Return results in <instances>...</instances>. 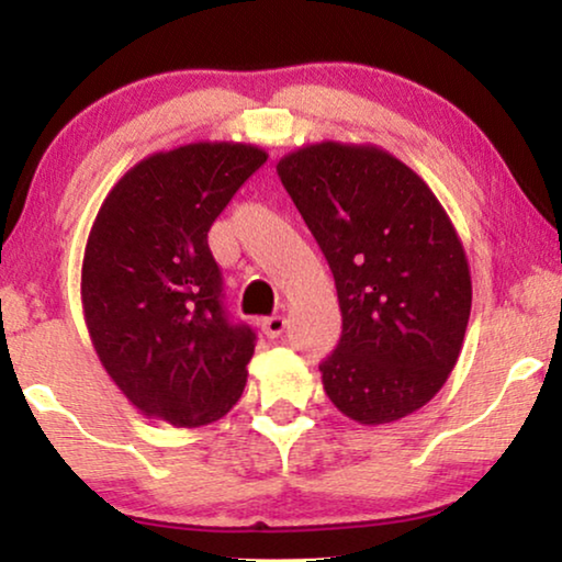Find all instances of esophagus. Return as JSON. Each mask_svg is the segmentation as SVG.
I'll return each instance as SVG.
<instances>
[{"instance_id": "esophagus-1", "label": "esophagus", "mask_w": 562, "mask_h": 562, "mask_svg": "<svg viewBox=\"0 0 562 562\" xmlns=\"http://www.w3.org/2000/svg\"><path fill=\"white\" fill-rule=\"evenodd\" d=\"M283 329H286V317H281V314H273V317L263 319V333L266 337H281Z\"/></svg>"}]
</instances>
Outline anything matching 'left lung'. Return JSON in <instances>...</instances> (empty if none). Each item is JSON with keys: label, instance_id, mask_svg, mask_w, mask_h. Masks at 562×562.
<instances>
[{"label": "left lung", "instance_id": "left-lung-1", "mask_svg": "<svg viewBox=\"0 0 562 562\" xmlns=\"http://www.w3.org/2000/svg\"><path fill=\"white\" fill-rule=\"evenodd\" d=\"M276 171L335 276L342 337L319 366L325 394L358 425L409 417L463 350L473 283L456 225L379 145H302Z\"/></svg>", "mask_w": 562, "mask_h": 562}]
</instances>
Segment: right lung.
Wrapping results in <instances>:
<instances>
[{
	"mask_svg": "<svg viewBox=\"0 0 562 562\" xmlns=\"http://www.w3.org/2000/svg\"><path fill=\"white\" fill-rule=\"evenodd\" d=\"M266 158L233 140L150 153L99 206L81 266L83 322L106 375L148 419L212 425L243 396L256 335L222 310L206 233Z\"/></svg>",
	"mask_w": 562,
	"mask_h": 562,
	"instance_id": "add662e5",
	"label": "right lung"
}]
</instances>
